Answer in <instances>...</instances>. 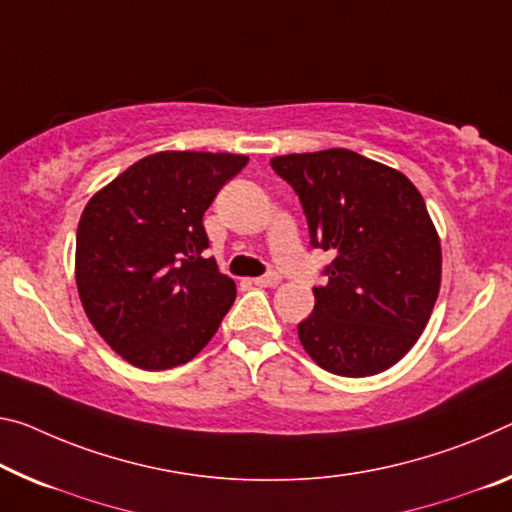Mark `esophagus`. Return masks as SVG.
<instances>
[{
  "label": "esophagus",
  "mask_w": 512,
  "mask_h": 512,
  "mask_svg": "<svg viewBox=\"0 0 512 512\" xmlns=\"http://www.w3.org/2000/svg\"><path fill=\"white\" fill-rule=\"evenodd\" d=\"M280 280H282V275L278 271H271V273H266V275H259V278H255L253 282H255L257 287H275Z\"/></svg>",
  "instance_id": "obj_1"
}]
</instances>
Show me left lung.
<instances>
[{"mask_svg":"<svg viewBox=\"0 0 512 512\" xmlns=\"http://www.w3.org/2000/svg\"><path fill=\"white\" fill-rule=\"evenodd\" d=\"M271 168L296 191L312 246L335 255L298 323L300 344L337 376L389 369L440 294L442 248L424 198L399 170L344 148L273 157Z\"/></svg>","mask_w":512,"mask_h":512,"instance_id":"left-lung-1","label":"left lung"}]
</instances>
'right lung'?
<instances>
[{"instance_id": "obj_1", "label": "right lung", "mask_w": 512, "mask_h": 512, "mask_svg": "<svg viewBox=\"0 0 512 512\" xmlns=\"http://www.w3.org/2000/svg\"><path fill=\"white\" fill-rule=\"evenodd\" d=\"M243 154L157 152L97 191L77 227L81 305L120 358L148 371L196 358L237 296L205 257L202 216Z\"/></svg>"}]
</instances>
